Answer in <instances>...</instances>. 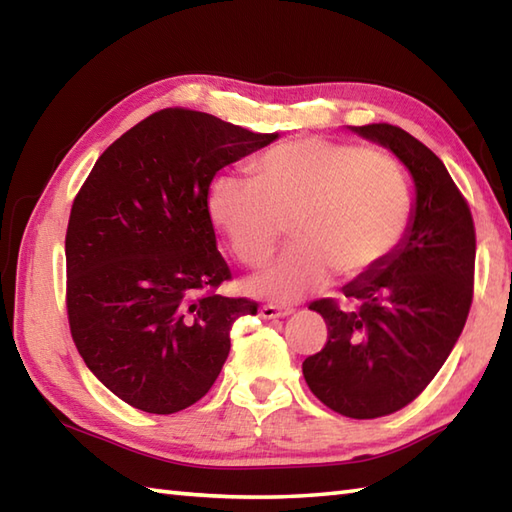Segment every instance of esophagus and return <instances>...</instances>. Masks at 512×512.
<instances>
[{
  "mask_svg": "<svg viewBox=\"0 0 512 512\" xmlns=\"http://www.w3.org/2000/svg\"><path fill=\"white\" fill-rule=\"evenodd\" d=\"M259 314H262L264 319H286L292 314V308H284V306H273V303H268V306L259 308Z\"/></svg>",
  "mask_w": 512,
  "mask_h": 512,
  "instance_id": "obj_1",
  "label": "esophagus"
}]
</instances>
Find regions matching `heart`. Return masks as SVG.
<instances>
[{"label": "heart", "instance_id": "b5f03b06", "mask_svg": "<svg viewBox=\"0 0 512 512\" xmlns=\"http://www.w3.org/2000/svg\"><path fill=\"white\" fill-rule=\"evenodd\" d=\"M253 176H217L209 215L248 268L268 262L290 222L295 246L250 281L268 301L295 303L334 273L350 281L376 273L411 226L416 191L407 167L367 145L295 138L264 151Z\"/></svg>", "mask_w": 512, "mask_h": 512}]
</instances>
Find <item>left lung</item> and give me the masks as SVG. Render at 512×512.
Returning <instances> with one entry per match:
<instances>
[{
    "label": "left lung",
    "instance_id": "8db88e82",
    "mask_svg": "<svg viewBox=\"0 0 512 512\" xmlns=\"http://www.w3.org/2000/svg\"><path fill=\"white\" fill-rule=\"evenodd\" d=\"M354 132L389 147L416 184V211L396 253L376 273L312 303L325 325L323 350L303 378L325 407L372 420L407 407L440 372L469 317L475 281V224L458 184L433 151L389 123Z\"/></svg>",
    "mask_w": 512,
    "mask_h": 512
}]
</instances>
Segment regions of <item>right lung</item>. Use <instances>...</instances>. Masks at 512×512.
<instances>
[{"instance_id":"obj_1","label":"right lung","mask_w":512,"mask_h":512,"mask_svg":"<svg viewBox=\"0 0 512 512\" xmlns=\"http://www.w3.org/2000/svg\"><path fill=\"white\" fill-rule=\"evenodd\" d=\"M222 118L167 107L107 147L65 233V308L92 374L127 405L176 413L211 389L231 325L257 301L217 295L231 268L215 246L209 187L273 143Z\"/></svg>"}]
</instances>
